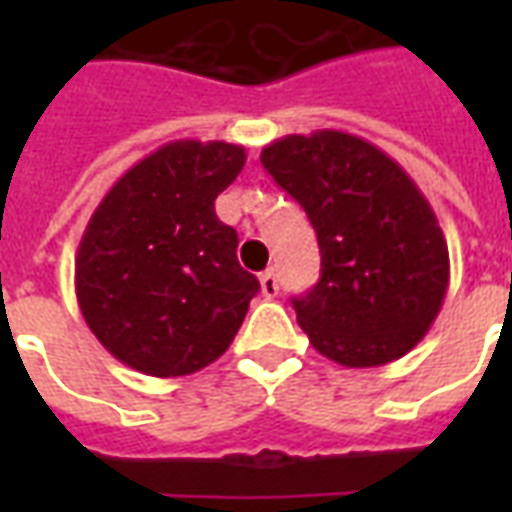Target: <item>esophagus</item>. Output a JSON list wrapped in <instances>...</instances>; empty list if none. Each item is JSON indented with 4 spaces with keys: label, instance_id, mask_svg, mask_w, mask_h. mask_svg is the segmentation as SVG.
<instances>
[{
    "label": "esophagus",
    "instance_id": "34e87169",
    "mask_svg": "<svg viewBox=\"0 0 512 512\" xmlns=\"http://www.w3.org/2000/svg\"><path fill=\"white\" fill-rule=\"evenodd\" d=\"M260 293H263L266 299H274V296H277V293H279L277 274H274L271 268H268V271H263V274H260Z\"/></svg>",
    "mask_w": 512,
    "mask_h": 512
}]
</instances>
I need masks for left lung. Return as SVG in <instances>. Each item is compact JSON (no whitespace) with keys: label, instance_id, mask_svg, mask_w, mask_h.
<instances>
[{"label":"left lung","instance_id":"1","mask_svg":"<svg viewBox=\"0 0 512 512\" xmlns=\"http://www.w3.org/2000/svg\"><path fill=\"white\" fill-rule=\"evenodd\" d=\"M260 161L318 235L321 279L293 299L312 348L345 367L406 356L450 285L447 241L417 183L384 150L334 128L282 136Z\"/></svg>","mask_w":512,"mask_h":512}]
</instances>
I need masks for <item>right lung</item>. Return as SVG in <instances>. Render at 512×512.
I'll list each match as a JSON object with an SVG mask.
<instances>
[{"instance_id": "obj_1", "label": "right lung", "mask_w": 512, "mask_h": 512, "mask_svg": "<svg viewBox=\"0 0 512 512\" xmlns=\"http://www.w3.org/2000/svg\"><path fill=\"white\" fill-rule=\"evenodd\" d=\"M246 164L230 142L175 139L136 161L87 222L76 299L109 354L145 376H191L230 348L260 290L213 202Z\"/></svg>"}]
</instances>
